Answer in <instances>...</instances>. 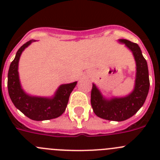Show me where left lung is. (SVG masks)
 I'll return each instance as SVG.
<instances>
[{"mask_svg":"<svg viewBox=\"0 0 160 160\" xmlns=\"http://www.w3.org/2000/svg\"><path fill=\"white\" fill-rule=\"evenodd\" d=\"M118 42L124 44L135 58L136 73L134 89L126 96L107 98L93 83L90 102L93 111L98 117L121 122L132 117L142 107L149 91L150 81L148 63L142 56L140 47L136 43L126 39H118Z\"/></svg>","mask_w":160,"mask_h":160,"instance_id":"obj_1","label":"left lung"}]
</instances>
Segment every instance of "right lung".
<instances>
[{"instance_id":"obj_1","label":"right lung","mask_w":160,"mask_h":160,"mask_svg":"<svg viewBox=\"0 0 160 160\" xmlns=\"http://www.w3.org/2000/svg\"><path fill=\"white\" fill-rule=\"evenodd\" d=\"M36 40L29 41L18 50L11 62L8 73V94L13 105L32 120L43 121L61 116L66 111L70 94L78 82L62 84L50 97L31 95L23 90L18 72L19 60L22 52Z\"/></svg>"}]
</instances>
